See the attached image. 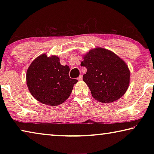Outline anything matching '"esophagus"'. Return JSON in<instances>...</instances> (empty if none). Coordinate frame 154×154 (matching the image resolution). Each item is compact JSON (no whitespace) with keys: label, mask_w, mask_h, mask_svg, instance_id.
<instances>
[{"label":"esophagus","mask_w":154,"mask_h":154,"mask_svg":"<svg viewBox=\"0 0 154 154\" xmlns=\"http://www.w3.org/2000/svg\"><path fill=\"white\" fill-rule=\"evenodd\" d=\"M82 79H83V76H82V75H80V76H79V77H78V80H79V81H82Z\"/></svg>","instance_id":"esophagus-1"}]
</instances>
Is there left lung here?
<instances>
[{
    "mask_svg": "<svg viewBox=\"0 0 154 154\" xmlns=\"http://www.w3.org/2000/svg\"><path fill=\"white\" fill-rule=\"evenodd\" d=\"M81 66L87 72L83 82L89 87L92 97L103 103L120 98L128 88L130 72L123 60L109 49H92L83 56Z\"/></svg>",
    "mask_w": 154,
    "mask_h": 154,
    "instance_id": "obj_1",
    "label": "left lung"
}]
</instances>
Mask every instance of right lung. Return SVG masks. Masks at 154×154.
<instances>
[{
    "instance_id": "right-lung-1",
    "label": "right lung",
    "mask_w": 154,
    "mask_h": 154,
    "mask_svg": "<svg viewBox=\"0 0 154 154\" xmlns=\"http://www.w3.org/2000/svg\"><path fill=\"white\" fill-rule=\"evenodd\" d=\"M70 68L62 66L57 56L41 54L32 62L26 72L29 92L44 105L57 106L69 97L78 81L69 77Z\"/></svg>"
}]
</instances>
